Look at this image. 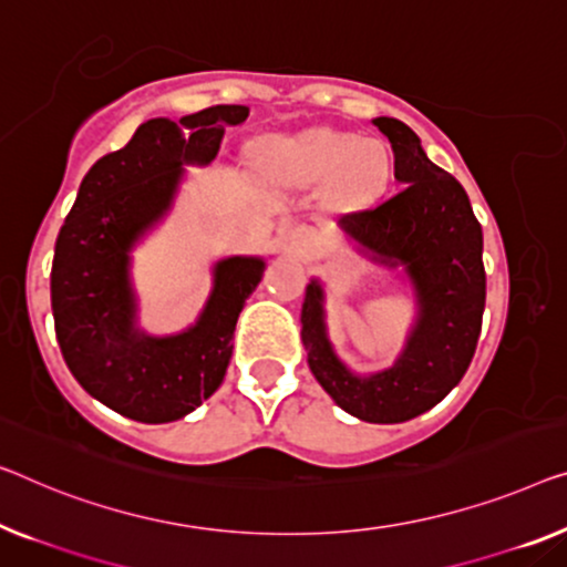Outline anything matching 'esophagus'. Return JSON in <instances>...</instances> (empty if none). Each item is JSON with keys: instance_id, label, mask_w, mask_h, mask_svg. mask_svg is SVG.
<instances>
[{"instance_id": "obj_1", "label": "esophagus", "mask_w": 567, "mask_h": 567, "mask_svg": "<svg viewBox=\"0 0 567 567\" xmlns=\"http://www.w3.org/2000/svg\"><path fill=\"white\" fill-rule=\"evenodd\" d=\"M285 247L295 257H306L312 247V234L306 226H290L285 234Z\"/></svg>"}]
</instances>
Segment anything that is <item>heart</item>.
I'll return each mask as SVG.
<instances>
[{"instance_id": "heart-1", "label": "heart", "mask_w": 567, "mask_h": 567, "mask_svg": "<svg viewBox=\"0 0 567 567\" xmlns=\"http://www.w3.org/2000/svg\"><path fill=\"white\" fill-rule=\"evenodd\" d=\"M259 167L269 181L316 185L328 181L338 198L364 196L390 173V152L379 140L318 130L295 140H269L259 147Z\"/></svg>"}]
</instances>
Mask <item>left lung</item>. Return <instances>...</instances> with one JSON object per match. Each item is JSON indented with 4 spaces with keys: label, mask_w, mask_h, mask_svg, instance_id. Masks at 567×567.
<instances>
[{
    "label": "left lung",
    "mask_w": 567,
    "mask_h": 567,
    "mask_svg": "<svg viewBox=\"0 0 567 567\" xmlns=\"http://www.w3.org/2000/svg\"><path fill=\"white\" fill-rule=\"evenodd\" d=\"M374 124L394 152L402 188L377 206L338 218L369 259L404 267L417 320L394 367L359 377L336 357L326 333L323 287L308 285L302 346L320 386L338 408L367 422H404L435 408L461 382L476 351L486 302L484 234L463 185L430 163L420 137L392 116Z\"/></svg>",
    "instance_id": "1"
}]
</instances>
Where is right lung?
<instances>
[{"mask_svg":"<svg viewBox=\"0 0 567 567\" xmlns=\"http://www.w3.org/2000/svg\"><path fill=\"white\" fill-rule=\"evenodd\" d=\"M247 116L249 106L221 104L183 116L181 126L163 116L140 124L83 177L58 234L50 300L63 359L83 390L124 417L181 420L224 382L236 318L265 259L216 261L196 326L157 338L137 328L130 251L171 210L183 165H208L226 126Z\"/></svg>","mask_w":567,"mask_h":567,"instance_id":"1","label":"right lung"}]
</instances>
